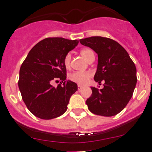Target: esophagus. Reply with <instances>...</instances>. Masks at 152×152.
<instances>
[{"label":"esophagus","mask_w":152,"mask_h":152,"mask_svg":"<svg viewBox=\"0 0 152 152\" xmlns=\"http://www.w3.org/2000/svg\"><path fill=\"white\" fill-rule=\"evenodd\" d=\"M82 85H78V90H79V91H80V90L82 89Z\"/></svg>","instance_id":"34e87169"}]
</instances>
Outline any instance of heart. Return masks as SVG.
<instances>
[{"label":"heart","mask_w":152,"mask_h":152,"mask_svg":"<svg viewBox=\"0 0 152 152\" xmlns=\"http://www.w3.org/2000/svg\"><path fill=\"white\" fill-rule=\"evenodd\" d=\"M80 53L88 61L91 57V56L94 55V52L89 48H82V49L80 50ZM70 62H71V55L70 53L66 54L64 58V66L67 68H69L70 66ZM91 76H92V74H91V72L76 71L70 73V76H69V79H70V81L76 82L79 85H85V83L88 82V81L89 80Z\"/></svg>","instance_id":"heart-1"}]
</instances>
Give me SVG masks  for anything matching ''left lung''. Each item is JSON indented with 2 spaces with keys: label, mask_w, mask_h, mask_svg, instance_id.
Masks as SVG:
<instances>
[{
  "label": "left lung",
  "mask_w": 152,
  "mask_h": 152,
  "mask_svg": "<svg viewBox=\"0 0 152 152\" xmlns=\"http://www.w3.org/2000/svg\"><path fill=\"white\" fill-rule=\"evenodd\" d=\"M98 55L94 80L104 88L92 87V94L87 99L88 109L94 114L112 117L124 109L132 97L137 84V69L127 51L113 39L93 36L79 40Z\"/></svg>",
  "instance_id": "obj_1"
}]
</instances>
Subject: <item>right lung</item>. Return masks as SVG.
Returning a JSON list of instances; mask_svg holds the SVG:
<instances>
[{
	"label": "right lung",
	"instance_id": "add662e5",
	"mask_svg": "<svg viewBox=\"0 0 152 152\" xmlns=\"http://www.w3.org/2000/svg\"><path fill=\"white\" fill-rule=\"evenodd\" d=\"M78 44V40L48 38L36 44L22 63L18 88L22 99L35 117L51 120L67 110L78 87L75 82L65 81L64 58ZM59 80L58 86H52L53 81Z\"/></svg>",
	"mask_w": 152,
	"mask_h": 152
}]
</instances>
